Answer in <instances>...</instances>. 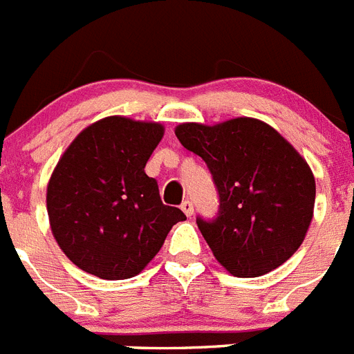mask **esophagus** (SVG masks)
Segmentation results:
<instances>
[{
	"label": "esophagus",
	"instance_id": "34e87169",
	"mask_svg": "<svg viewBox=\"0 0 354 354\" xmlns=\"http://www.w3.org/2000/svg\"><path fill=\"white\" fill-rule=\"evenodd\" d=\"M182 210H183V212H185L187 218H191L192 212H194V207H192V201H189V200L183 201V203H182Z\"/></svg>",
	"mask_w": 354,
	"mask_h": 354
}]
</instances>
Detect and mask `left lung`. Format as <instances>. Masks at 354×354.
Instances as JSON below:
<instances>
[{"label": "left lung", "mask_w": 354, "mask_h": 354, "mask_svg": "<svg viewBox=\"0 0 354 354\" xmlns=\"http://www.w3.org/2000/svg\"><path fill=\"white\" fill-rule=\"evenodd\" d=\"M174 133L205 160L218 187V218H198L218 263L236 277H259L286 263L313 219L315 176L301 153L250 117L185 122Z\"/></svg>", "instance_id": "8db88e82"}]
</instances>
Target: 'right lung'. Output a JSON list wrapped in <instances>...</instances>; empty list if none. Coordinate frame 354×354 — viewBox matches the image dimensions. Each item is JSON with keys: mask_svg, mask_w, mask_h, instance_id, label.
Segmentation results:
<instances>
[{"mask_svg": "<svg viewBox=\"0 0 354 354\" xmlns=\"http://www.w3.org/2000/svg\"><path fill=\"white\" fill-rule=\"evenodd\" d=\"M160 122L113 115L82 129L46 187L57 245L71 263L106 281L135 277L185 214L160 200L145 163L163 136Z\"/></svg>", "mask_w": 354, "mask_h": 354, "instance_id": "1", "label": "right lung"}]
</instances>
